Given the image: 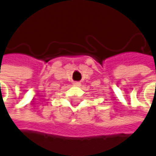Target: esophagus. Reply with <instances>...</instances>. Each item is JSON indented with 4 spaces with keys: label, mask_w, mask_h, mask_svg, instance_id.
Segmentation results:
<instances>
[{
    "label": "esophagus",
    "mask_w": 156,
    "mask_h": 156,
    "mask_svg": "<svg viewBox=\"0 0 156 156\" xmlns=\"http://www.w3.org/2000/svg\"><path fill=\"white\" fill-rule=\"evenodd\" d=\"M73 84H74V86H77V87H79V86H80V82H74Z\"/></svg>",
    "instance_id": "esophagus-1"
}]
</instances>
